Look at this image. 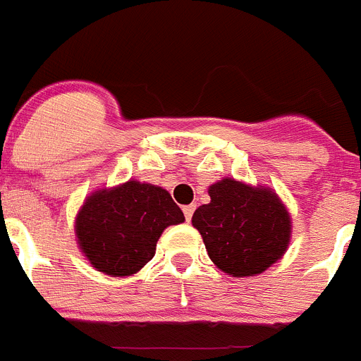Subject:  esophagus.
Instances as JSON below:
<instances>
[{"label": "esophagus", "instance_id": "esophagus-1", "mask_svg": "<svg viewBox=\"0 0 361 361\" xmlns=\"http://www.w3.org/2000/svg\"><path fill=\"white\" fill-rule=\"evenodd\" d=\"M183 212H184V216H186V220L190 222L191 216H193V212H195V204H188V206H184Z\"/></svg>", "mask_w": 361, "mask_h": 361}]
</instances>
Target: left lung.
I'll return each instance as SVG.
<instances>
[{"label":"left lung","mask_w":361,"mask_h":361,"mask_svg":"<svg viewBox=\"0 0 361 361\" xmlns=\"http://www.w3.org/2000/svg\"><path fill=\"white\" fill-rule=\"evenodd\" d=\"M209 197L212 202L195 209L191 222L219 269L253 276L282 257L291 219L273 191L224 178L209 188Z\"/></svg>","instance_id":"obj_1"}]
</instances>
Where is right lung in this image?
Instances as JSON below:
<instances>
[{
  "label": "right lung",
  "instance_id": "obj_1",
  "mask_svg": "<svg viewBox=\"0 0 361 361\" xmlns=\"http://www.w3.org/2000/svg\"><path fill=\"white\" fill-rule=\"evenodd\" d=\"M180 222L183 212L168 191L128 180L88 197L75 219V233L95 269L128 276L152 260L161 233Z\"/></svg>",
  "mask_w": 361,
  "mask_h": 361
}]
</instances>
